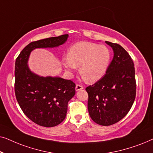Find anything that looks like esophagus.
I'll list each match as a JSON object with an SVG mask.
<instances>
[{
	"instance_id": "1",
	"label": "esophagus",
	"mask_w": 153,
	"mask_h": 153,
	"mask_svg": "<svg viewBox=\"0 0 153 153\" xmlns=\"http://www.w3.org/2000/svg\"><path fill=\"white\" fill-rule=\"evenodd\" d=\"M83 85H80V84H76V88H75V89H76V91H80V90L83 89Z\"/></svg>"
}]
</instances>
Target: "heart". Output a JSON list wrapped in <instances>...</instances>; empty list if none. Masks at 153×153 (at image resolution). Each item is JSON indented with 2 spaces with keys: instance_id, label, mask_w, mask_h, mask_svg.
<instances>
[{
  "instance_id": "1",
  "label": "heart",
  "mask_w": 153,
  "mask_h": 153,
  "mask_svg": "<svg viewBox=\"0 0 153 153\" xmlns=\"http://www.w3.org/2000/svg\"><path fill=\"white\" fill-rule=\"evenodd\" d=\"M111 59L107 47L89 42H79L68 49V57L62 60L68 72L79 67V72L85 80L95 82L105 74Z\"/></svg>"
}]
</instances>
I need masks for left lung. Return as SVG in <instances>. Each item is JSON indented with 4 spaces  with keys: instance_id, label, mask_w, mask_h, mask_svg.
Returning <instances> with one entry per match:
<instances>
[{
    "instance_id": "left-lung-1",
    "label": "left lung",
    "mask_w": 153,
    "mask_h": 153,
    "mask_svg": "<svg viewBox=\"0 0 153 153\" xmlns=\"http://www.w3.org/2000/svg\"><path fill=\"white\" fill-rule=\"evenodd\" d=\"M114 50V58L106 74L85 88L88 109L94 122L103 126L118 123L129 111L136 97L134 64L120 45L106 41Z\"/></svg>"
}]
</instances>
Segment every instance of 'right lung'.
Segmentation results:
<instances>
[{"mask_svg": "<svg viewBox=\"0 0 153 153\" xmlns=\"http://www.w3.org/2000/svg\"><path fill=\"white\" fill-rule=\"evenodd\" d=\"M68 35L49 37L28 44L15 62L14 91L24 114L36 124L51 127L65 118L68 102L75 95V83L60 77L39 76L28 66L30 52L37 48H53L64 44Z\"/></svg>", "mask_w": 153, "mask_h": 153, "instance_id": "1", "label": "right lung"}]
</instances>
